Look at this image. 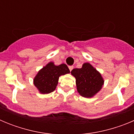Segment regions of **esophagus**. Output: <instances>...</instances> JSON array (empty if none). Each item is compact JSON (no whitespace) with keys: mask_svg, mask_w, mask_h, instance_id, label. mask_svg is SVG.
<instances>
[{"mask_svg":"<svg viewBox=\"0 0 134 134\" xmlns=\"http://www.w3.org/2000/svg\"><path fill=\"white\" fill-rule=\"evenodd\" d=\"M68 68H69L70 71H72V70L73 68H74V66H70L69 67H68Z\"/></svg>","mask_w":134,"mask_h":134,"instance_id":"34e87169","label":"esophagus"}]
</instances>
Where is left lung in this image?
I'll use <instances>...</instances> for the list:
<instances>
[{"instance_id":"left-lung-1","label":"left lung","mask_w":134,"mask_h":134,"mask_svg":"<svg viewBox=\"0 0 134 134\" xmlns=\"http://www.w3.org/2000/svg\"><path fill=\"white\" fill-rule=\"evenodd\" d=\"M71 74L76 79L78 93L85 98H92L102 88L103 78L90 63H85L81 68H74Z\"/></svg>"}]
</instances>
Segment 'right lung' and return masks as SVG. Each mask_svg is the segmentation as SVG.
<instances>
[{"mask_svg":"<svg viewBox=\"0 0 134 134\" xmlns=\"http://www.w3.org/2000/svg\"><path fill=\"white\" fill-rule=\"evenodd\" d=\"M69 73V68L65 64L56 66L50 62L37 72L34 84L41 94H49L55 91L60 76Z\"/></svg>","mask_w":134,"mask_h":134,"instance_id":"obj_1","label":"right lung"}]
</instances>
